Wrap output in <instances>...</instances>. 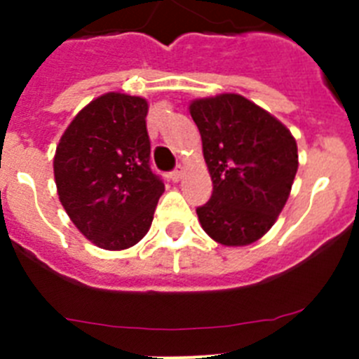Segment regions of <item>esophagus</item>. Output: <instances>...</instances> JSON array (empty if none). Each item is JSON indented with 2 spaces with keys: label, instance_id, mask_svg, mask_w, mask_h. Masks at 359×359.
<instances>
[{
  "label": "esophagus",
  "instance_id": "esophagus-1",
  "mask_svg": "<svg viewBox=\"0 0 359 359\" xmlns=\"http://www.w3.org/2000/svg\"><path fill=\"white\" fill-rule=\"evenodd\" d=\"M183 177V167L182 165H180V167H176V169L172 170V172H170V180H172L174 183H177L180 182V180H182Z\"/></svg>",
  "mask_w": 359,
  "mask_h": 359
}]
</instances>
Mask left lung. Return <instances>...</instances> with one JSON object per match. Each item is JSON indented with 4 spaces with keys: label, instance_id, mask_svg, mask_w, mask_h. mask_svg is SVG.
<instances>
[{
    "label": "left lung",
    "instance_id": "left-lung-1",
    "mask_svg": "<svg viewBox=\"0 0 359 359\" xmlns=\"http://www.w3.org/2000/svg\"><path fill=\"white\" fill-rule=\"evenodd\" d=\"M190 116L201 135L212 198L196 208L203 230L224 246H246L273 226L298 169L290 129L237 93L196 98Z\"/></svg>",
    "mask_w": 359,
    "mask_h": 359
}]
</instances>
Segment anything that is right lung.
I'll list each match as a JSON object with an SVG mask.
<instances>
[{
    "instance_id": "add662e5",
    "label": "right lung",
    "mask_w": 359,
    "mask_h": 359,
    "mask_svg": "<svg viewBox=\"0 0 359 359\" xmlns=\"http://www.w3.org/2000/svg\"><path fill=\"white\" fill-rule=\"evenodd\" d=\"M149 104L111 91L79 111L53 156L57 194L86 239L128 250L144 239L165 185L149 167Z\"/></svg>"
}]
</instances>
